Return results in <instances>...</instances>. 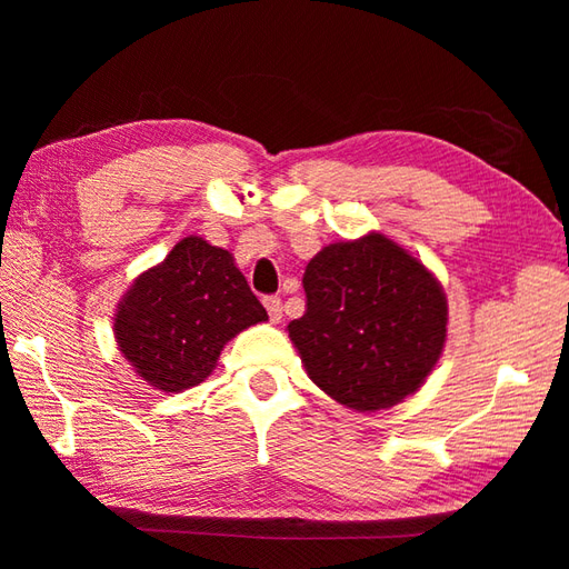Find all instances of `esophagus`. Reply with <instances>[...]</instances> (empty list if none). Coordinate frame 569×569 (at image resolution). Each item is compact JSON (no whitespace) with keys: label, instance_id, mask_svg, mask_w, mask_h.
<instances>
[{"label":"esophagus","instance_id":"obj_1","mask_svg":"<svg viewBox=\"0 0 569 569\" xmlns=\"http://www.w3.org/2000/svg\"><path fill=\"white\" fill-rule=\"evenodd\" d=\"M263 306H266V310H269L271 322H278L283 318V306H281V298H278V296L263 298Z\"/></svg>","mask_w":569,"mask_h":569}]
</instances>
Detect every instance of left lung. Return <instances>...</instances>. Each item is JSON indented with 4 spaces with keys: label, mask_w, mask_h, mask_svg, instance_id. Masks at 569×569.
Returning a JSON list of instances; mask_svg holds the SVG:
<instances>
[{
    "label": "left lung",
    "mask_w": 569,
    "mask_h": 569,
    "mask_svg": "<svg viewBox=\"0 0 569 569\" xmlns=\"http://www.w3.org/2000/svg\"><path fill=\"white\" fill-rule=\"evenodd\" d=\"M306 316L288 335L337 403L381 410L416 393L447 337L442 286L389 237L337 241L310 259Z\"/></svg>",
    "instance_id": "8db88e82"
}]
</instances>
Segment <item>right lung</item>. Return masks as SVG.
Returning a JSON list of instances; mask_svg holds the SVG:
<instances>
[{
    "label": "right lung",
    "instance_id": "1",
    "mask_svg": "<svg viewBox=\"0 0 569 569\" xmlns=\"http://www.w3.org/2000/svg\"><path fill=\"white\" fill-rule=\"evenodd\" d=\"M269 320L227 249L186 237L141 273L117 308L114 337L143 381L178 393L212 373L222 347Z\"/></svg>",
    "mask_w": 569,
    "mask_h": 569
}]
</instances>
